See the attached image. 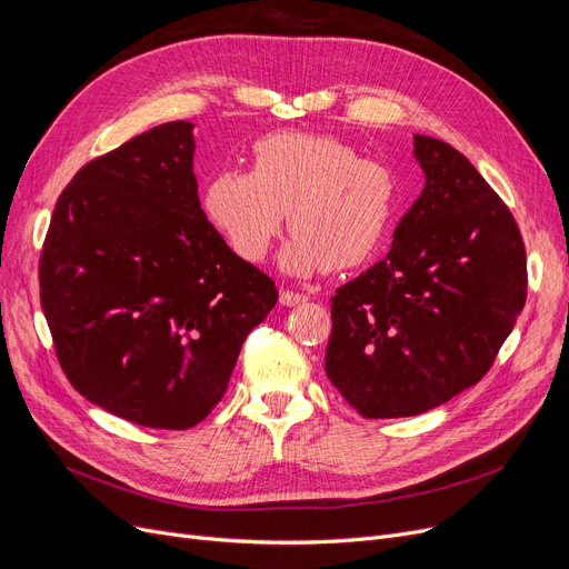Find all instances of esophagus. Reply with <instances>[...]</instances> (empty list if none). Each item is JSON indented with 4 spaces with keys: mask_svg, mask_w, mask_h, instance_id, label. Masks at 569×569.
Segmentation results:
<instances>
[{
    "mask_svg": "<svg viewBox=\"0 0 569 569\" xmlns=\"http://www.w3.org/2000/svg\"><path fill=\"white\" fill-rule=\"evenodd\" d=\"M307 300H309L307 295L292 292V290H281V295H279V302H281L283 307H297V305H302V302H307Z\"/></svg>",
    "mask_w": 569,
    "mask_h": 569,
    "instance_id": "34e87169",
    "label": "esophagus"
}]
</instances>
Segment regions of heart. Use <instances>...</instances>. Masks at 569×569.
Returning a JSON list of instances; mask_svg holds the SVG:
<instances>
[{
    "mask_svg": "<svg viewBox=\"0 0 569 569\" xmlns=\"http://www.w3.org/2000/svg\"><path fill=\"white\" fill-rule=\"evenodd\" d=\"M202 212L226 244L260 262L283 228L288 274L350 269L385 242L399 207L395 172L332 136L279 131L251 147V170L226 168L202 184Z\"/></svg>",
    "mask_w": 569,
    "mask_h": 569,
    "instance_id": "1",
    "label": "heart"
}]
</instances>
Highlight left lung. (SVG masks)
Segmentation results:
<instances>
[{
	"instance_id": "8db88e82",
	"label": "left lung",
	"mask_w": 569,
	"mask_h": 569,
	"mask_svg": "<svg viewBox=\"0 0 569 569\" xmlns=\"http://www.w3.org/2000/svg\"><path fill=\"white\" fill-rule=\"evenodd\" d=\"M425 189L390 253L332 297L327 378L365 417H410L491 369L526 305L510 209L452 144L415 136Z\"/></svg>"
}]
</instances>
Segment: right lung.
Wrapping results in <instances>:
<instances>
[{"mask_svg": "<svg viewBox=\"0 0 569 569\" xmlns=\"http://www.w3.org/2000/svg\"><path fill=\"white\" fill-rule=\"evenodd\" d=\"M193 152V124L168 122L89 161L57 200L39 264L71 385L149 429L212 412L279 297L207 221Z\"/></svg>", "mask_w": 569, "mask_h": 569, "instance_id": "add662e5", "label": "right lung"}]
</instances>
